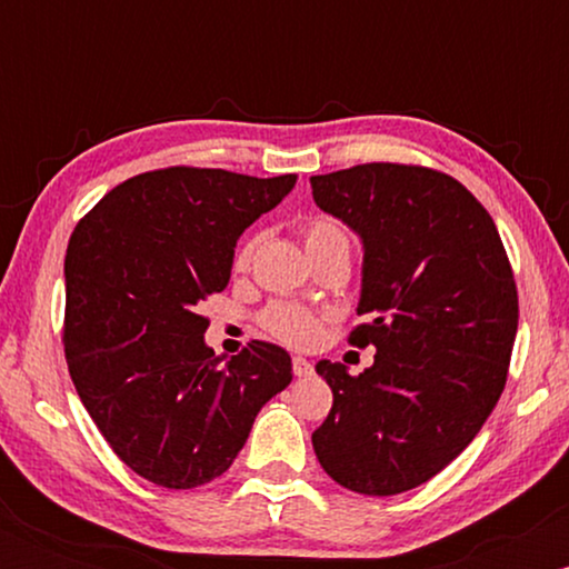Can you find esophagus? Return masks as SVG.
<instances>
[{
    "label": "esophagus",
    "instance_id": "obj_1",
    "mask_svg": "<svg viewBox=\"0 0 569 569\" xmlns=\"http://www.w3.org/2000/svg\"><path fill=\"white\" fill-rule=\"evenodd\" d=\"M291 367H293V375H297V377H310L312 375V363L302 356H293Z\"/></svg>",
    "mask_w": 569,
    "mask_h": 569
}]
</instances>
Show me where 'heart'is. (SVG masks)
I'll return each instance as SVG.
<instances>
[{
  "label": "heart",
  "mask_w": 569,
  "mask_h": 569,
  "mask_svg": "<svg viewBox=\"0 0 569 569\" xmlns=\"http://www.w3.org/2000/svg\"><path fill=\"white\" fill-rule=\"evenodd\" d=\"M305 248L307 253H321L331 251V248H348L350 251V238L342 227L335 224L329 219L310 221L305 227ZM253 243H246L243 251H240L238 262L246 264L248 257H251ZM264 329L270 331L272 337H278L280 342L297 345V348H305V345L316 342L318 331H321V323L312 316L310 310L297 305H272L270 310L264 312Z\"/></svg>",
  "instance_id": "obj_1"
}]
</instances>
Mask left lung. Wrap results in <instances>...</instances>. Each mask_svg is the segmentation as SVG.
Listing matches in <instances>:
<instances>
[{
  "instance_id": "left-lung-1",
  "label": "left lung",
  "mask_w": 569,
  "mask_h": 569,
  "mask_svg": "<svg viewBox=\"0 0 569 569\" xmlns=\"http://www.w3.org/2000/svg\"><path fill=\"white\" fill-rule=\"evenodd\" d=\"M312 200L363 248L358 326L375 348L352 377L318 361L335 393L312 449L337 485L398 495L426 485L476 439L502 393L519 299L498 227L452 176L369 162L312 176Z\"/></svg>"
}]
</instances>
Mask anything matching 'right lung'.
Listing matches in <instances>:
<instances>
[{"instance_id": "add662e5", "label": "right lung", "mask_w": 569, "mask_h": 569, "mask_svg": "<svg viewBox=\"0 0 569 569\" xmlns=\"http://www.w3.org/2000/svg\"><path fill=\"white\" fill-rule=\"evenodd\" d=\"M293 184V173L166 168L122 181L71 232V380L109 447L152 485L192 489L224 473L291 382V356L272 342L213 356L200 305L227 289L240 234Z\"/></svg>"}]
</instances>
